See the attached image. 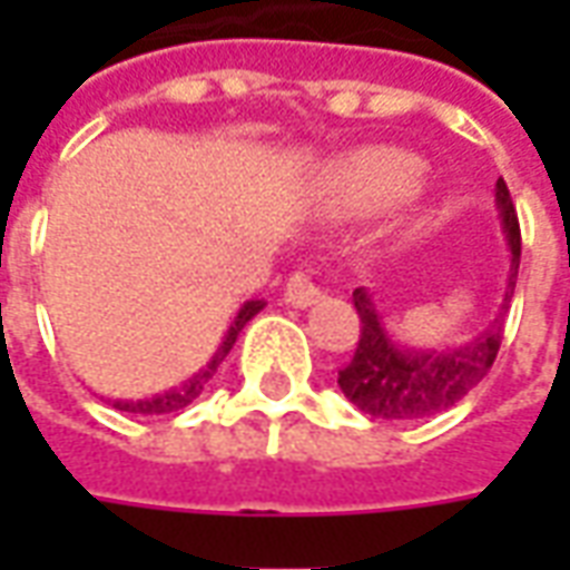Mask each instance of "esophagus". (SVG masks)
Returning a JSON list of instances; mask_svg holds the SVG:
<instances>
[{"label":"esophagus","instance_id":"34e87169","mask_svg":"<svg viewBox=\"0 0 570 570\" xmlns=\"http://www.w3.org/2000/svg\"><path fill=\"white\" fill-rule=\"evenodd\" d=\"M323 296V277L321 272H293L286 281V305L293 308H308Z\"/></svg>","mask_w":570,"mask_h":570}]
</instances>
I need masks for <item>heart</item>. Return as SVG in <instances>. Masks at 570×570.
Segmentation results:
<instances>
[{"label": "heart", "instance_id": "heart-1", "mask_svg": "<svg viewBox=\"0 0 570 570\" xmlns=\"http://www.w3.org/2000/svg\"><path fill=\"white\" fill-rule=\"evenodd\" d=\"M421 161L406 151L396 149H370L335 167L330 179V195L335 207L360 210L372 207L379 200L396 198L421 179Z\"/></svg>", "mask_w": 570, "mask_h": 570}]
</instances>
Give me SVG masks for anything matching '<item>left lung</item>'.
<instances>
[{"instance_id":"8db88e82","label":"left lung","mask_w":570,"mask_h":570,"mask_svg":"<svg viewBox=\"0 0 570 570\" xmlns=\"http://www.w3.org/2000/svg\"><path fill=\"white\" fill-rule=\"evenodd\" d=\"M498 210L507 244H510V277L503 293L501 314L491 321L485 333L470 345L454 351H406L391 342L384 330L382 314L375 311L372 296L360 286L354 289V308L360 317V342L347 366L338 370L342 394L372 419L415 421L440 415L454 403H461L485 375L501 351L503 314L513 298L515 277H519V256H522V235L515 216L510 188L498 179Z\"/></svg>"}]
</instances>
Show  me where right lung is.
I'll list each match as a JSON object with an SVG mask.
<instances>
[{
  "mask_svg": "<svg viewBox=\"0 0 570 570\" xmlns=\"http://www.w3.org/2000/svg\"><path fill=\"white\" fill-rule=\"evenodd\" d=\"M265 308V302H259V298H253V302H244V308L237 311L235 323L228 326V333H225L223 345H219V351L213 354V360L207 363V370H200L198 375H191L183 387H174V391H167V394H158L151 396V400H112V406L121 409V412H134V415H167V412H179V409H186L195 396H200V391H204V384H207V379H210L213 372H216V366L223 363L225 354L232 351V345L237 342V335H240V330L247 326L259 311Z\"/></svg>",
  "mask_w": 570,
  "mask_h": 570,
  "instance_id": "right-lung-1",
  "label": "right lung"
}]
</instances>
